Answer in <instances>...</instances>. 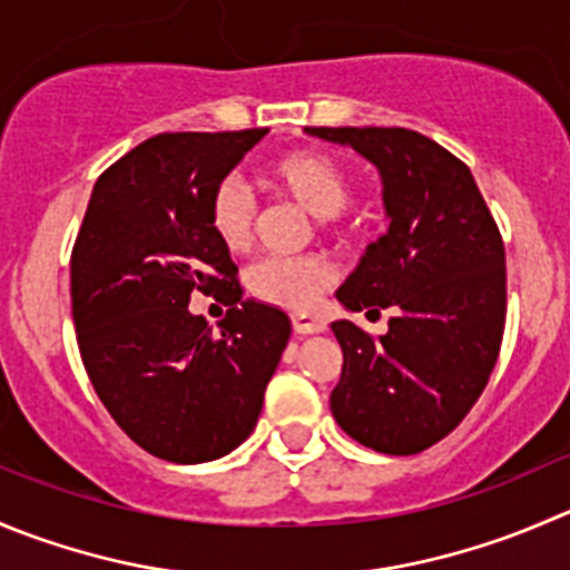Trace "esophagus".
<instances>
[{"mask_svg":"<svg viewBox=\"0 0 570 570\" xmlns=\"http://www.w3.org/2000/svg\"><path fill=\"white\" fill-rule=\"evenodd\" d=\"M292 328H295V334L308 336L325 331V323L320 317H314V314H292Z\"/></svg>","mask_w":570,"mask_h":570,"instance_id":"1","label":"esophagus"}]
</instances>
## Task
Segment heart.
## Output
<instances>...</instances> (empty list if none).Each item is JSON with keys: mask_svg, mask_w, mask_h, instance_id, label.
Here are the masks:
<instances>
[{"mask_svg": "<svg viewBox=\"0 0 570 570\" xmlns=\"http://www.w3.org/2000/svg\"><path fill=\"white\" fill-rule=\"evenodd\" d=\"M264 184L281 197H289L312 217L323 219L325 228L340 223L351 200V180L345 169L328 156L314 150H292L273 158L262 173ZM208 225L228 253L247 250L256 225V206L250 191L236 180H223L208 200ZM334 281V267L323 256L267 258L247 275L253 295L273 306L306 312Z\"/></svg>", "mask_w": 570, "mask_h": 570, "instance_id": "b5f03b06", "label": "heart"}]
</instances>
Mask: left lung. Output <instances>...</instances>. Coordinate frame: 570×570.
<instances>
[{
    "label": "left lung",
    "instance_id": "obj_1",
    "mask_svg": "<svg viewBox=\"0 0 570 570\" xmlns=\"http://www.w3.org/2000/svg\"><path fill=\"white\" fill-rule=\"evenodd\" d=\"M347 145L381 175L390 228L336 289L347 312L395 308L379 340L351 320L331 323L342 347L331 412L379 454L440 443L488 386L507 317L499 225L471 169L406 127H306Z\"/></svg>",
    "mask_w": 570,
    "mask_h": 570
}]
</instances>
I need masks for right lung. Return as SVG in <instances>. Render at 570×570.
Returning a JSON list of instances; mask_svg holds the SVG:
<instances>
[{
  "instance_id": "1",
  "label": "right lung",
  "mask_w": 570,
  "mask_h": 570,
  "mask_svg": "<svg viewBox=\"0 0 570 570\" xmlns=\"http://www.w3.org/2000/svg\"><path fill=\"white\" fill-rule=\"evenodd\" d=\"M264 127L158 132L97 178L71 250V317L82 364L121 432L158 460L197 465L245 443L292 323L242 301L208 200ZM191 291L232 308L214 332Z\"/></svg>"
}]
</instances>
